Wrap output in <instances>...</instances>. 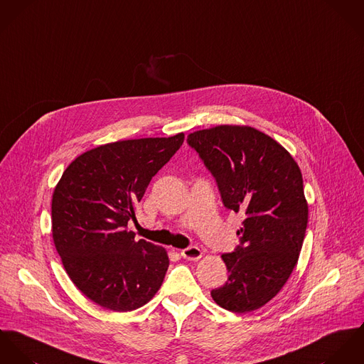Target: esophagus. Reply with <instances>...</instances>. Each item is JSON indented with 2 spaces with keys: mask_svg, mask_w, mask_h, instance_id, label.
Here are the masks:
<instances>
[{
  "mask_svg": "<svg viewBox=\"0 0 364 364\" xmlns=\"http://www.w3.org/2000/svg\"><path fill=\"white\" fill-rule=\"evenodd\" d=\"M181 255L184 259L188 261H198L202 257V250L198 247H188L181 251Z\"/></svg>",
  "mask_w": 364,
  "mask_h": 364,
  "instance_id": "obj_1",
  "label": "esophagus"
}]
</instances>
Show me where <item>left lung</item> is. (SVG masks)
Masks as SVG:
<instances>
[{
    "mask_svg": "<svg viewBox=\"0 0 364 364\" xmlns=\"http://www.w3.org/2000/svg\"><path fill=\"white\" fill-rule=\"evenodd\" d=\"M187 141L216 178L225 206L244 215L242 245L222 255L229 279L210 296L232 313L258 310L299 261L309 222L300 167L278 141L248 125H216Z\"/></svg>",
    "mask_w": 364,
    "mask_h": 364,
    "instance_id": "left-lung-1",
    "label": "left lung"
}]
</instances>
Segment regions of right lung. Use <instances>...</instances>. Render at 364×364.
<instances>
[{"label":"right lung","instance_id":"add662e5","mask_svg":"<svg viewBox=\"0 0 364 364\" xmlns=\"http://www.w3.org/2000/svg\"><path fill=\"white\" fill-rule=\"evenodd\" d=\"M184 142L124 139L99 145L68 164L51 200V235L64 269L93 303L117 313L146 304L168 268L166 248L127 230L152 177Z\"/></svg>","mask_w":364,"mask_h":364}]
</instances>
